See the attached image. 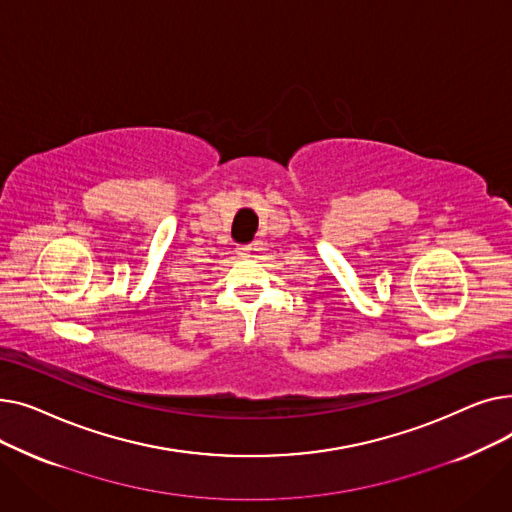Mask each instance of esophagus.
Listing matches in <instances>:
<instances>
[{
  "label": "esophagus",
  "instance_id": "obj_1",
  "mask_svg": "<svg viewBox=\"0 0 512 512\" xmlns=\"http://www.w3.org/2000/svg\"><path fill=\"white\" fill-rule=\"evenodd\" d=\"M251 249H253L251 245H240V247L236 249V253H238L240 257H249V255H251Z\"/></svg>",
  "mask_w": 512,
  "mask_h": 512
}]
</instances>
